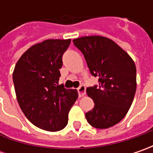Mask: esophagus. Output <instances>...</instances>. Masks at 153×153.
<instances>
[{
	"label": "esophagus",
	"mask_w": 153,
	"mask_h": 153,
	"mask_svg": "<svg viewBox=\"0 0 153 153\" xmlns=\"http://www.w3.org/2000/svg\"><path fill=\"white\" fill-rule=\"evenodd\" d=\"M77 92H78L79 97H82L85 94V86L81 85L79 88H77Z\"/></svg>",
	"instance_id": "esophagus-1"
}]
</instances>
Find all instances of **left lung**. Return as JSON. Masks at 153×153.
<instances>
[{"label": "left lung", "mask_w": 153, "mask_h": 153, "mask_svg": "<svg viewBox=\"0 0 153 153\" xmlns=\"http://www.w3.org/2000/svg\"><path fill=\"white\" fill-rule=\"evenodd\" d=\"M73 43L84 55L92 76L99 77V85L87 88L94 107L86 112V119L96 128L114 126L125 117L134 97L135 65L125 51L106 37L84 36Z\"/></svg>", "instance_id": "8db88e82"}]
</instances>
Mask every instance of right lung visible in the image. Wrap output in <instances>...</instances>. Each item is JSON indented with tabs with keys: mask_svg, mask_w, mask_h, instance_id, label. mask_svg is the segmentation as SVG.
Instances as JSON below:
<instances>
[{
	"mask_svg": "<svg viewBox=\"0 0 153 153\" xmlns=\"http://www.w3.org/2000/svg\"><path fill=\"white\" fill-rule=\"evenodd\" d=\"M71 39L46 40L32 46L15 65L13 80L19 105L28 120L54 132L68 123V113L78 97L76 89L59 85L62 57Z\"/></svg>",
	"mask_w": 153,
	"mask_h": 153,
	"instance_id": "add662e5",
	"label": "right lung"
}]
</instances>
